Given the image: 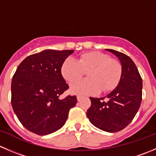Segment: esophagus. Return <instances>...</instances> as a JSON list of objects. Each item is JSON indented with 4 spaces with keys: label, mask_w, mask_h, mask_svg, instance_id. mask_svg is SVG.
I'll use <instances>...</instances> for the list:
<instances>
[{
    "label": "esophagus",
    "mask_w": 156,
    "mask_h": 156,
    "mask_svg": "<svg viewBox=\"0 0 156 156\" xmlns=\"http://www.w3.org/2000/svg\"><path fill=\"white\" fill-rule=\"evenodd\" d=\"M81 99H82V97H81V96L77 97V100H78V101H81Z\"/></svg>",
    "instance_id": "1"
}]
</instances>
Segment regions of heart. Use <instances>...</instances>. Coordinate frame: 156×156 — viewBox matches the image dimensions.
<instances>
[{"mask_svg":"<svg viewBox=\"0 0 156 156\" xmlns=\"http://www.w3.org/2000/svg\"><path fill=\"white\" fill-rule=\"evenodd\" d=\"M87 71L88 80L75 82L71 85L72 94L78 95H94L113 90L118 85L123 69L118 60L101 52L82 54L78 60L69 57L63 62L61 73L69 83L77 80Z\"/></svg>","mask_w":156,"mask_h":156,"instance_id":"heart-1","label":"heart"}]
</instances>
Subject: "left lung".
Listing matches in <instances>:
<instances>
[{"label": "left lung", "instance_id": "left-lung-1", "mask_svg": "<svg viewBox=\"0 0 156 156\" xmlns=\"http://www.w3.org/2000/svg\"><path fill=\"white\" fill-rule=\"evenodd\" d=\"M121 63L123 72L116 88L104 98H90L91 105L87 111V118L101 130L116 133L130 123L138 112L142 101L143 80L135 63L128 55L113 49ZM104 98L107 101H103Z\"/></svg>", "mask_w": 156, "mask_h": 156}]
</instances>
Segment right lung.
<instances>
[{"label":"right lung","instance_id":"right-lung-1","mask_svg":"<svg viewBox=\"0 0 156 156\" xmlns=\"http://www.w3.org/2000/svg\"><path fill=\"white\" fill-rule=\"evenodd\" d=\"M74 50L46 49L27 56L16 69L11 82V104L23 126L44 136L61 129L76 96H59L69 88L61 73L63 62Z\"/></svg>","mask_w":156,"mask_h":156}]
</instances>
